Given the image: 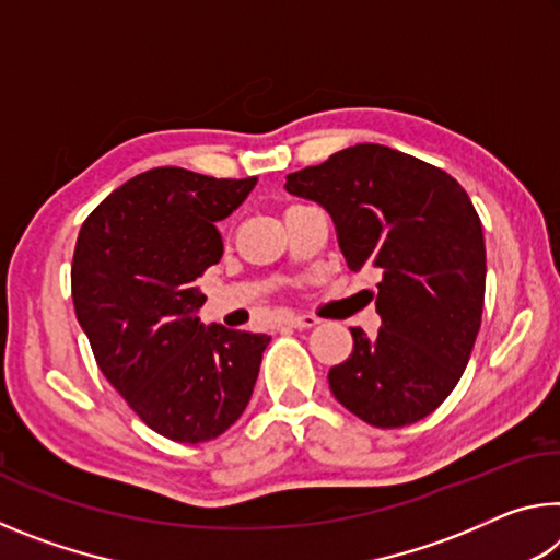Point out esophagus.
Returning <instances> with one entry per match:
<instances>
[{"mask_svg":"<svg viewBox=\"0 0 560 560\" xmlns=\"http://www.w3.org/2000/svg\"><path fill=\"white\" fill-rule=\"evenodd\" d=\"M283 324L291 328H314L318 324V318L308 316V314H289L287 318H283Z\"/></svg>","mask_w":560,"mask_h":560,"instance_id":"1","label":"esophagus"}]
</instances>
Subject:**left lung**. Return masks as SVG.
I'll return each instance as SVG.
<instances>
[{
	"label": "left lung",
	"instance_id": "8db88e82",
	"mask_svg": "<svg viewBox=\"0 0 560 560\" xmlns=\"http://www.w3.org/2000/svg\"><path fill=\"white\" fill-rule=\"evenodd\" d=\"M283 187L330 214L350 271L381 273V330L350 328L353 353L330 368V393L373 428L428 417L459 383L485 308L487 249L469 195L444 170L375 143L291 173Z\"/></svg>",
	"mask_w": 560,
	"mask_h": 560
}]
</instances>
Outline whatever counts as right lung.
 <instances>
[{
    "label": "right lung",
    "mask_w": 560,
    "mask_h": 560,
    "mask_svg": "<svg viewBox=\"0 0 560 560\" xmlns=\"http://www.w3.org/2000/svg\"><path fill=\"white\" fill-rule=\"evenodd\" d=\"M257 177L217 179L155 167L110 192L75 242V318L96 363L148 428L197 444L240 420L271 336L205 326L197 287L222 259L217 224Z\"/></svg>",
    "instance_id": "add662e5"
}]
</instances>
